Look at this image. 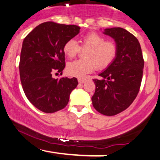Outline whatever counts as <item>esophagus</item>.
<instances>
[{
  "label": "esophagus",
  "instance_id": "esophagus-1",
  "mask_svg": "<svg viewBox=\"0 0 160 160\" xmlns=\"http://www.w3.org/2000/svg\"><path fill=\"white\" fill-rule=\"evenodd\" d=\"M86 81V80L85 79H82V78H78V82L79 83H84Z\"/></svg>",
  "mask_w": 160,
  "mask_h": 160
}]
</instances>
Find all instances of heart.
Masks as SVG:
<instances>
[{
  "mask_svg": "<svg viewBox=\"0 0 160 160\" xmlns=\"http://www.w3.org/2000/svg\"><path fill=\"white\" fill-rule=\"evenodd\" d=\"M80 47L76 41L70 39L63 46V52L68 58H72L78 55L80 48L86 50L83 53L84 59L76 60L68 63L66 72L72 77L82 78L98 69L108 67L115 59L117 47L113 40H104V38L95 32L86 34L80 40Z\"/></svg>",
  "mask_w": 160,
  "mask_h": 160,
  "instance_id": "b5f03b06",
  "label": "heart"
}]
</instances>
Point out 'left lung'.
Masks as SVG:
<instances>
[{
  "label": "left lung",
  "instance_id": "1",
  "mask_svg": "<svg viewBox=\"0 0 160 160\" xmlns=\"http://www.w3.org/2000/svg\"><path fill=\"white\" fill-rule=\"evenodd\" d=\"M104 34L114 40L117 53L113 62L93 80V107L100 113L113 116L123 111L136 98L142 80L144 62L138 40L122 28H106Z\"/></svg>",
  "mask_w": 160,
  "mask_h": 160
}]
</instances>
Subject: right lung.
<instances>
[{
	"mask_svg": "<svg viewBox=\"0 0 160 160\" xmlns=\"http://www.w3.org/2000/svg\"><path fill=\"white\" fill-rule=\"evenodd\" d=\"M80 28L47 22L34 28L23 40L19 62L21 83L27 98L44 113L63 109L78 86L77 78L55 79L65 67L63 46Z\"/></svg>",
	"mask_w": 160,
	"mask_h": 160,
	"instance_id": "right-lung-1",
	"label": "right lung"
}]
</instances>
